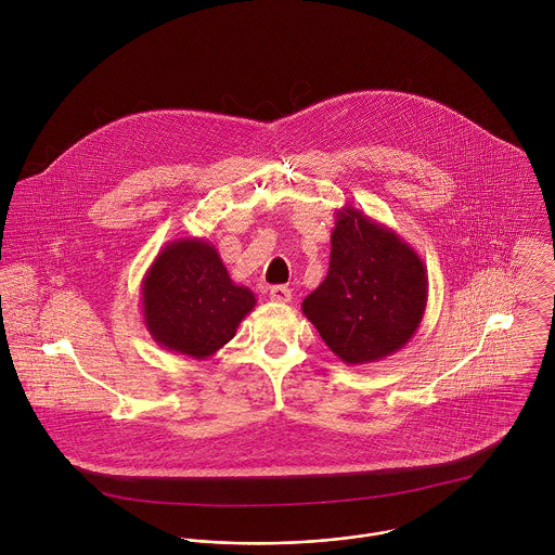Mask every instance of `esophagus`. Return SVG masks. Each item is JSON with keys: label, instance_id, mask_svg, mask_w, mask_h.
Returning <instances> with one entry per match:
<instances>
[{"label": "esophagus", "instance_id": "1", "mask_svg": "<svg viewBox=\"0 0 555 555\" xmlns=\"http://www.w3.org/2000/svg\"><path fill=\"white\" fill-rule=\"evenodd\" d=\"M269 297H271V301H275V304H291L293 293H291L288 286H271Z\"/></svg>", "mask_w": 555, "mask_h": 555}]
</instances>
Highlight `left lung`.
<instances>
[{"instance_id":"left-lung-1","label":"left lung","mask_w":555,"mask_h":555,"mask_svg":"<svg viewBox=\"0 0 555 555\" xmlns=\"http://www.w3.org/2000/svg\"><path fill=\"white\" fill-rule=\"evenodd\" d=\"M427 306L421 256L363 211L335 214L324 282L304 299V314L346 365L383 361L416 333Z\"/></svg>"}]
</instances>
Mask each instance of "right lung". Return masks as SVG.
Wrapping results in <instances>:
<instances>
[{
  "label": "right lung",
  "instance_id": "1",
  "mask_svg": "<svg viewBox=\"0 0 555 555\" xmlns=\"http://www.w3.org/2000/svg\"><path fill=\"white\" fill-rule=\"evenodd\" d=\"M143 322L162 348L209 359L237 333L256 297L237 286L216 245L175 238L159 249L141 284Z\"/></svg>",
  "mask_w": 555,
  "mask_h": 555
}]
</instances>
